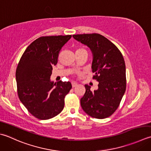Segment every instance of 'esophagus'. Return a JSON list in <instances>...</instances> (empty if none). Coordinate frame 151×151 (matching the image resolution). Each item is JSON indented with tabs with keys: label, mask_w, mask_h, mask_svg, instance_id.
I'll list each match as a JSON object with an SVG mask.
<instances>
[{
	"label": "esophagus",
	"mask_w": 151,
	"mask_h": 151,
	"mask_svg": "<svg viewBox=\"0 0 151 151\" xmlns=\"http://www.w3.org/2000/svg\"><path fill=\"white\" fill-rule=\"evenodd\" d=\"M78 83H77L76 82H72V87H77V86H78Z\"/></svg>",
	"instance_id": "obj_1"
}]
</instances>
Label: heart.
I'll use <instances>...</instances> for the list:
<instances>
[{"label": "heart", "mask_w": 151, "mask_h": 151, "mask_svg": "<svg viewBox=\"0 0 151 151\" xmlns=\"http://www.w3.org/2000/svg\"><path fill=\"white\" fill-rule=\"evenodd\" d=\"M79 50H85L83 49H78V50H77V51H79Z\"/></svg>", "instance_id": "b5f03b06"}]
</instances>
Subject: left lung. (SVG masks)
<instances>
[{
  "mask_svg": "<svg viewBox=\"0 0 151 151\" xmlns=\"http://www.w3.org/2000/svg\"><path fill=\"white\" fill-rule=\"evenodd\" d=\"M73 38L90 47L93 55V79L99 82L98 90L92 92L85 85L81 106L89 116L96 119L109 117L117 109L127 87L124 58L117 47L97 33L74 35Z\"/></svg>",
  "mask_w": 151,
  "mask_h": 151,
  "instance_id": "obj_1",
  "label": "left lung"
}]
</instances>
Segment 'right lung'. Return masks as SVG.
<instances>
[{
	"mask_svg": "<svg viewBox=\"0 0 151 151\" xmlns=\"http://www.w3.org/2000/svg\"><path fill=\"white\" fill-rule=\"evenodd\" d=\"M71 37H40L27 47L17 64L15 78L18 97L36 119H51L64 108V98L72 88L71 83L51 82L50 76L59 51Z\"/></svg>",
	"mask_w": 151,
	"mask_h": 151,
	"instance_id": "add662e5",
	"label": "right lung"
}]
</instances>
